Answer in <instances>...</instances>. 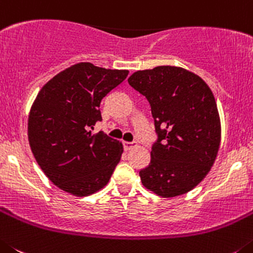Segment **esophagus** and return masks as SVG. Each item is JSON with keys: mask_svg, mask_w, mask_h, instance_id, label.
<instances>
[{"mask_svg": "<svg viewBox=\"0 0 253 253\" xmlns=\"http://www.w3.org/2000/svg\"><path fill=\"white\" fill-rule=\"evenodd\" d=\"M135 146H136V142H128V141H125V142H124V147H125V150H126V151L133 149Z\"/></svg>", "mask_w": 253, "mask_h": 253, "instance_id": "esophagus-1", "label": "esophagus"}]
</instances>
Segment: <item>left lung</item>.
Listing matches in <instances>:
<instances>
[{
    "label": "left lung",
    "mask_w": 253,
    "mask_h": 253,
    "mask_svg": "<svg viewBox=\"0 0 253 253\" xmlns=\"http://www.w3.org/2000/svg\"><path fill=\"white\" fill-rule=\"evenodd\" d=\"M131 87L149 101L158 132L142 185L159 197L185 194L203 180L220 145V118L213 92L195 73L175 65L137 70Z\"/></svg>",
    "instance_id": "obj_1"
}]
</instances>
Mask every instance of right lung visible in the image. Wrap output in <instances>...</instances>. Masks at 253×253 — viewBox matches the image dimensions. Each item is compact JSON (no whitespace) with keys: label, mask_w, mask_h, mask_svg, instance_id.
Returning <instances> with one entry per match:
<instances>
[{"label":"right lung","mask_w":253,"mask_h":253,"mask_svg":"<svg viewBox=\"0 0 253 253\" xmlns=\"http://www.w3.org/2000/svg\"><path fill=\"white\" fill-rule=\"evenodd\" d=\"M128 76V70L78 63L61 70L39 90L27 121L34 158L50 181L76 197L98 192L121 160L122 142L103 132L101 101Z\"/></svg>","instance_id":"add662e5"}]
</instances>
